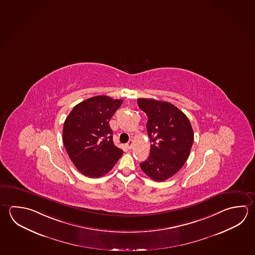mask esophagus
Listing matches in <instances>:
<instances>
[{
	"label": "esophagus",
	"mask_w": 255,
	"mask_h": 255,
	"mask_svg": "<svg viewBox=\"0 0 255 255\" xmlns=\"http://www.w3.org/2000/svg\"><path fill=\"white\" fill-rule=\"evenodd\" d=\"M133 145H134V141H133V140H130L129 142L127 144V147L128 149H132Z\"/></svg>",
	"instance_id": "1"
}]
</instances>
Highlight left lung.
<instances>
[{
	"label": "left lung",
	"mask_w": 255,
	"mask_h": 255,
	"mask_svg": "<svg viewBox=\"0 0 255 255\" xmlns=\"http://www.w3.org/2000/svg\"><path fill=\"white\" fill-rule=\"evenodd\" d=\"M137 103L148 118L146 129L152 142L149 157L140 167L153 181H165L189 158L194 140L192 127L185 114L169 102L141 98Z\"/></svg>",
	"instance_id": "1"
}]
</instances>
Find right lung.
Returning <instances> with one entry per match:
<instances>
[{"mask_svg": "<svg viewBox=\"0 0 255 255\" xmlns=\"http://www.w3.org/2000/svg\"><path fill=\"white\" fill-rule=\"evenodd\" d=\"M122 100L100 95L80 102L64 123L63 141L71 161L80 172L100 178L111 171L123 154L113 143L109 125Z\"/></svg>", "mask_w": 255, "mask_h": 255, "instance_id": "right-lung-1", "label": "right lung"}]
</instances>
